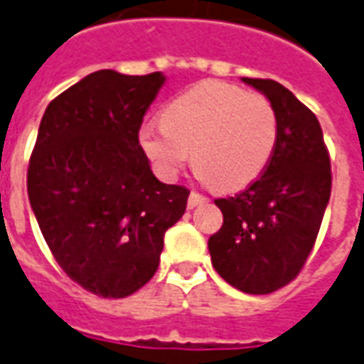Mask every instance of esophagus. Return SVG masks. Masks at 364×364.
Listing matches in <instances>:
<instances>
[{
  "label": "esophagus",
  "instance_id": "1",
  "mask_svg": "<svg viewBox=\"0 0 364 364\" xmlns=\"http://www.w3.org/2000/svg\"><path fill=\"white\" fill-rule=\"evenodd\" d=\"M206 200H208V198H206L205 195H200V193H197V191H193V193L189 195V200H187V206H189V208H195V206L198 205H205Z\"/></svg>",
  "mask_w": 364,
  "mask_h": 364
}]
</instances>
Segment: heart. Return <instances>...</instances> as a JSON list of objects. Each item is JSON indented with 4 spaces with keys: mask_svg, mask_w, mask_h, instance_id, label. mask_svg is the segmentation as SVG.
<instances>
[{
    "mask_svg": "<svg viewBox=\"0 0 364 364\" xmlns=\"http://www.w3.org/2000/svg\"><path fill=\"white\" fill-rule=\"evenodd\" d=\"M279 138V119L265 95L234 83L203 82L164 109V120L144 122L138 140L159 173L193 166L216 189L236 191L267 167Z\"/></svg>",
    "mask_w": 364,
    "mask_h": 364,
    "instance_id": "heart-1",
    "label": "heart"
}]
</instances>
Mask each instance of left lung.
<instances>
[{
    "label": "left lung",
    "instance_id": "8db88e82",
    "mask_svg": "<svg viewBox=\"0 0 364 364\" xmlns=\"http://www.w3.org/2000/svg\"><path fill=\"white\" fill-rule=\"evenodd\" d=\"M274 107L279 138L259 179L216 198L222 228L208 240L214 269L247 294H269L294 281L320 232L331 195V164L316 114L284 85L244 77Z\"/></svg>",
    "mask_w": 364,
    "mask_h": 364
}]
</instances>
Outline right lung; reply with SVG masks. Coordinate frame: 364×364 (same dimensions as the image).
Listing matches in <instances>:
<instances>
[{"instance_id":"obj_1","label":"right lung","mask_w":364,"mask_h":364,"mask_svg":"<svg viewBox=\"0 0 364 364\" xmlns=\"http://www.w3.org/2000/svg\"><path fill=\"white\" fill-rule=\"evenodd\" d=\"M166 77L99 70L52 99L27 171L54 259L97 296L124 298L156 274L189 189L151 173L138 132Z\"/></svg>"}]
</instances>
